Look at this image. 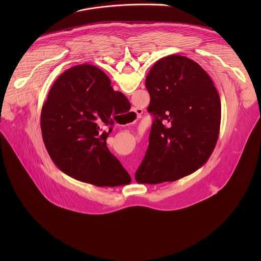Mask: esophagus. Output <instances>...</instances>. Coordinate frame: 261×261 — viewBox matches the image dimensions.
<instances>
[{"mask_svg": "<svg viewBox=\"0 0 261 261\" xmlns=\"http://www.w3.org/2000/svg\"><path fill=\"white\" fill-rule=\"evenodd\" d=\"M132 113H133L135 116H137V117H138V116L140 115V110H139V109H134V110L132 111Z\"/></svg>", "mask_w": 261, "mask_h": 261, "instance_id": "esophagus-1", "label": "esophagus"}]
</instances>
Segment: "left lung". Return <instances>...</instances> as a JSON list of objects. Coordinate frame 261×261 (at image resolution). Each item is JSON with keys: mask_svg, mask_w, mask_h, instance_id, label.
<instances>
[{"mask_svg": "<svg viewBox=\"0 0 261 261\" xmlns=\"http://www.w3.org/2000/svg\"><path fill=\"white\" fill-rule=\"evenodd\" d=\"M154 116L138 184L174 181L201 167L216 146L221 101L208 74L177 55L160 59L145 79Z\"/></svg>", "mask_w": 261, "mask_h": 261, "instance_id": "8db88e82", "label": "left lung"}]
</instances>
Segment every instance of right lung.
<instances>
[{"label":"right lung","mask_w":261,"mask_h":261,"mask_svg":"<svg viewBox=\"0 0 261 261\" xmlns=\"http://www.w3.org/2000/svg\"><path fill=\"white\" fill-rule=\"evenodd\" d=\"M99 68L83 64L66 70L53 85L41 110V132L54 163L69 176L98 187L131 181L106 139L114 119L131 105ZM110 125L108 133L101 126Z\"/></svg>","instance_id":"add662e5"}]
</instances>
